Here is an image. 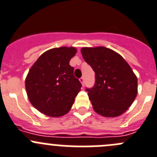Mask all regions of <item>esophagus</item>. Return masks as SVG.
Returning a JSON list of instances; mask_svg holds the SVG:
<instances>
[{"label":"esophagus","instance_id":"1","mask_svg":"<svg viewBox=\"0 0 157 157\" xmlns=\"http://www.w3.org/2000/svg\"><path fill=\"white\" fill-rule=\"evenodd\" d=\"M79 81H80V82L82 83V86H84V78L83 77L80 78Z\"/></svg>","mask_w":157,"mask_h":157}]
</instances>
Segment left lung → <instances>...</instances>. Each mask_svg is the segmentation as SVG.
Wrapping results in <instances>:
<instances>
[{
    "mask_svg": "<svg viewBox=\"0 0 157 157\" xmlns=\"http://www.w3.org/2000/svg\"><path fill=\"white\" fill-rule=\"evenodd\" d=\"M84 60L95 74V83L86 89L96 113L116 117L131 106L138 92L137 78L129 64L117 52L105 47L82 48Z\"/></svg>",
    "mask_w": 157,
    "mask_h": 157,
    "instance_id": "1",
    "label": "left lung"
}]
</instances>
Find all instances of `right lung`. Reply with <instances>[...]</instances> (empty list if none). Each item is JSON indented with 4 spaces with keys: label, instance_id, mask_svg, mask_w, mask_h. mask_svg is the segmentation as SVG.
Returning a JSON list of instances; mask_svg holds the SVG:
<instances>
[{
    "label": "right lung",
    "instance_id": "add662e5",
    "mask_svg": "<svg viewBox=\"0 0 157 157\" xmlns=\"http://www.w3.org/2000/svg\"><path fill=\"white\" fill-rule=\"evenodd\" d=\"M74 47L55 48L46 51L30 68L25 88L31 105L50 117L67 114L81 90L69 62L75 55Z\"/></svg>",
    "mask_w": 157,
    "mask_h": 157
}]
</instances>
